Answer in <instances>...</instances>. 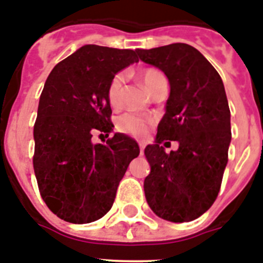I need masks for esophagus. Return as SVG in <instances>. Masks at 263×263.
I'll list each match as a JSON object with an SVG mask.
<instances>
[{"instance_id":"esophagus-1","label":"esophagus","mask_w":263,"mask_h":263,"mask_svg":"<svg viewBox=\"0 0 263 263\" xmlns=\"http://www.w3.org/2000/svg\"><path fill=\"white\" fill-rule=\"evenodd\" d=\"M139 150H141V154H142L143 150H145V143L139 142Z\"/></svg>"}]
</instances>
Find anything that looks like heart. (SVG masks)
Listing matches in <instances>:
<instances>
[{"label": "heart", "instance_id": "heart-1", "mask_svg": "<svg viewBox=\"0 0 263 263\" xmlns=\"http://www.w3.org/2000/svg\"><path fill=\"white\" fill-rule=\"evenodd\" d=\"M138 76L146 89L152 93L154 87L157 85L160 79H163L162 72L154 68H145L138 72ZM124 81L125 78L122 73H117L111 78L110 83L108 87V101L111 108L118 109L124 105ZM152 125V121L148 118L142 117L139 115L134 113H125L121 116L117 121L118 130L124 132V133L130 134L134 137H143L147 133L148 126Z\"/></svg>", "mask_w": 263, "mask_h": 263}]
</instances>
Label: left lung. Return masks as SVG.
I'll return each instance as SVG.
<instances>
[{
  "instance_id": "obj_1",
  "label": "left lung",
  "mask_w": 263,
  "mask_h": 263,
  "mask_svg": "<svg viewBox=\"0 0 263 263\" xmlns=\"http://www.w3.org/2000/svg\"><path fill=\"white\" fill-rule=\"evenodd\" d=\"M137 53L170 83L155 143L145 148L152 168L143 183L146 200L158 217L192 221L215 203L228 163L232 133L224 84L203 53L185 43ZM167 139L178 141L176 152L167 155L160 146Z\"/></svg>"
}]
</instances>
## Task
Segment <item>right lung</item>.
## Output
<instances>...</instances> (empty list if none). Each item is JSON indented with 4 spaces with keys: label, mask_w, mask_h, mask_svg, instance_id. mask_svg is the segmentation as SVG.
<instances>
[{
    "label": "right lung",
    "mask_w": 263,
    "mask_h": 263,
    "mask_svg": "<svg viewBox=\"0 0 263 263\" xmlns=\"http://www.w3.org/2000/svg\"><path fill=\"white\" fill-rule=\"evenodd\" d=\"M137 50L85 45L53 67L42 90L34 125V173L51 212L72 224L106 215L138 143L116 133L103 143L95 133L113 130L108 87L138 62Z\"/></svg>",
    "instance_id": "1"
}]
</instances>
